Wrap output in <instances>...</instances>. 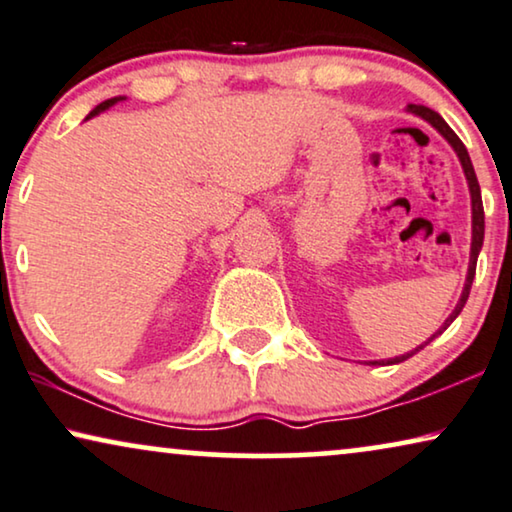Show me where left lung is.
<instances>
[{"label": "left lung", "mask_w": 512, "mask_h": 512, "mask_svg": "<svg viewBox=\"0 0 512 512\" xmlns=\"http://www.w3.org/2000/svg\"><path fill=\"white\" fill-rule=\"evenodd\" d=\"M407 112L414 114V117L424 119L431 124L435 131H438L442 138H445L449 145H452V149L456 152V156H459L461 161V168H463V175H466V182H468V192H470V210H473V238H470V262H468V274H466V283H463V290H461V297L459 302H456L454 311L449 313V318L445 320V323L440 325V330L435 332V335L428 339V342L419 344L417 349L405 353V356H395V358H388V360H370L367 365H395V363H403V360L412 358L414 353L424 349L426 344H431L435 337L442 335V332L447 330L449 325L454 323L456 316H459L463 306H466V299L470 295V285H473V278H475V267H478V255L482 250V241H485V208H482V196H480V185H478V175H475L473 170V163H470V156H468V149L463 147V142L459 140V135H456L452 128L447 126V121L440 117L438 112H433L431 107H424V105H407Z\"/></svg>", "instance_id": "8db88e82"}]
</instances>
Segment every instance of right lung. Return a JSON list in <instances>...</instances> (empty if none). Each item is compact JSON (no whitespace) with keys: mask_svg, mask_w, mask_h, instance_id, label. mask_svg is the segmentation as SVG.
I'll use <instances>...</instances> for the list:
<instances>
[{"mask_svg":"<svg viewBox=\"0 0 512 512\" xmlns=\"http://www.w3.org/2000/svg\"><path fill=\"white\" fill-rule=\"evenodd\" d=\"M121 100H126L124 95H117V98H109V100H105V102H100L98 107L95 109H91V114H88L86 119H91V117H95V114H100V112H105V109H109L112 105H117V102H121Z\"/></svg>","mask_w":512,"mask_h":512,"instance_id":"add662e5","label":"right lung"}]
</instances>
